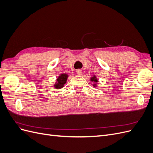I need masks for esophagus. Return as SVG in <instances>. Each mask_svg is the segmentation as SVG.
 <instances>
[{
	"instance_id": "1",
	"label": "esophagus",
	"mask_w": 153,
	"mask_h": 153,
	"mask_svg": "<svg viewBox=\"0 0 153 153\" xmlns=\"http://www.w3.org/2000/svg\"><path fill=\"white\" fill-rule=\"evenodd\" d=\"M76 72V74L78 75H81L82 74V71L81 70V69H77Z\"/></svg>"
}]
</instances>
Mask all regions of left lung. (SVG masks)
Returning a JSON list of instances; mask_svg holds the SVG:
<instances>
[{
    "mask_svg": "<svg viewBox=\"0 0 153 153\" xmlns=\"http://www.w3.org/2000/svg\"><path fill=\"white\" fill-rule=\"evenodd\" d=\"M91 82H93L94 84H93V86L94 87H96V85H97V83H98V79H97V78H96V76H92L91 78Z\"/></svg>",
    "mask_w": 153,
    "mask_h": 153,
    "instance_id": "8db88e82",
    "label": "left lung"
}]
</instances>
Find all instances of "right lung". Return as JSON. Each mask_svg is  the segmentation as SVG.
Returning a JSON list of instances; mask_svg holds the SVG:
<instances>
[{"mask_svg": "<svg viewBox=\"0 0 153 153\" xmlns=\"http://www.w3.org/2000/svg\"><path fill=\"white\" fill-rule=\"evenodd\" d=\"M68 77V75L66 73H62L61 74V75L59 76L56 82L54 84V87L57 89H60L64 86V84L66 83L67 78Z\"/></svg>", "mask_w": 153, "mask_h": 153, "instance_id": "add662e5", "label": "right lung"}]
</instances>
